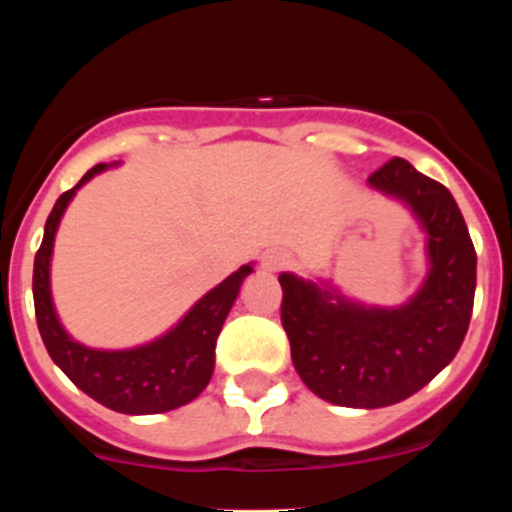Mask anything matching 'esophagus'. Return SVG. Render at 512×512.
Returning <instances> with one entry per match:
<instances>
[{"mask_svg": "<svg viewBox=\"0 0 512 512\" xmlns=\"http://www.w3.org/2000/svg\"><path fill=\"white\" fill-rule=\"evenodd\" d=\"M289 265V255L282 250H267L265 255H262V270L267 272H280L285 270Z\"/></svg>", "mask_w": 512, "mask_h": 512, "instance_id": "1", "label": "esophagus"}]
</instances>
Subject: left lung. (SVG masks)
<instances>
[{"label":"left lung","mask_w":512,"mask_h":512,"mask_svg":"<svg viewBox=\"0 0 512 512\" xmlns=\"http://www.w3.org/2000/svg\"><path fill=\"white\" fill-rule=\"evenodd\" d=\"M369 188L404 205L426 235V277L404 304H364L329 280L280 275L282 327L299 379L349 409L399 404L446 369L476 297V250L451 190L404 158L376 170Z\"/></svg>","instance_id":"obj_1"}]
</instances>
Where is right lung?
Returning a JSON list of instances; mask_svg holds the SVG:
<instances>
[{"instance_id": "obj_1", "label": "right lung", "mask_w": 512, "mask_h": 512, "mask_svg": "<svg viewBox=\"0 0 512 512\" xmlns=\"http://www.w3.org/2000/svg\"><path fill=\"white\" fill-rule=\"evenodd\" d=\"M118 163H98L54 203L44 225V240L34 257V309L39 334L54 364L84 394L118 414L148 416L180 409L203 394L215 369V342L242 282L255 267L242 265L227 280L198 299L178 324L146 344L128 349L86 347L71 337L51 297V255L56 230L76 190Z\"/></svg>"}]
</instances>
